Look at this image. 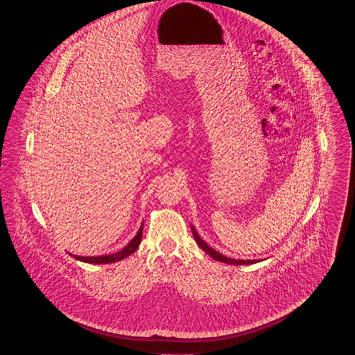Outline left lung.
I'll return each mask as SVG.
<instances>
[{
  "label": "left lung",
  "mask_w": 355,
  "mask_h": 355,
  "mask_svg": "<svg viewBox=\"0 0 355 355\" xmlns=\"http://www.w3.org/2000/svg\"><path fill=\"white\" fill-rule=\"evenodd\" d=\"M191 232H193V236L196 238V242L198 243V246L202 249L203 252L206 254H209L213 259L216 261H220V262H225V263H229V265H250V263H257L258 261H252V259H233V258H227L225 255L216 252L213 248H210L205 241H203L201 236H198V233L196 232V229L191 226Z\"/></svg>",
  "instance_id": "left-lung-1"
}]
</instances>
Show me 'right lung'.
<instances>
[{"label":"right lung","instance_id":"1","mask_svg":"<svg viewBox=\"0 0 355 355\" xmlns=\"http://www.w3.org/2000/svg\"><path fill=\"white\" fill-rule=\"evenodd\" d=\"M142 232H144V223L141 225V227H139V230L135 234V238L122 250H119L117 253L98 255V257H81V255H73V254H70V255H73L78 261L87 262V263H113V262H119L121 259L129 257L130 254L135 253L137 248H138V245H139V242H141V239H142Z\"/></svg>","mask_w":355,"mask_h":355}]
</instances>
